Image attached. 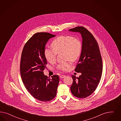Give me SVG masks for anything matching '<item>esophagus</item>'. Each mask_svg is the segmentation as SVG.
<instances>
[{"label":"esophagus","mask_w":121,"mask_h":121,"mask_svg":"<svg viewBox=\"0 0 121 121\" xmlns=\"http://www.w3.org/2000/svg\"><path fill=\"white\" fill-rule=\"evenodd\" d=\"M65 77H66V75H63L60 76V78H64Z\"/></svg>","instance_id":"esophagus-1"}]
</instances>
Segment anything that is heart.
<instances>
[{"label":"heart","instance_id":"b5f03b06","mask_svg":"<svg viewBox=\"0 0 121 121\" xmlns=\"http://www.w3.org/2000/svg\"><path fill=\"white\" fill-rule=\"evenodd\" d=\"M52 49L46 48L44 50V55L49 63L55 62L57 54L63 53L66 60L75 62L81 53L82 44L80 40L70 35H61L54 39L51 43ZM71 66L70 62L61 63L56 67L58 71H66Z\"/></svg>","mask_w":121,"mask_h":121}]
</instances>
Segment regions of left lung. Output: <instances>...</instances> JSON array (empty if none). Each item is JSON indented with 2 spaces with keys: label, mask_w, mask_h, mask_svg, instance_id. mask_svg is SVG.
Here are the masks:
<instances>
[{
  "label": "left lung",
  "mask_w": 121,
  "mask_h": 121,
  "mask_svg": "<svg viewBox=\"0 0 121 121\" xmlns=\"http://www.w3.org/2000/svg\"><path fill=\"white\" fill-rule=\"evenodd\" d=\"M81 33L82 49L75 71L81 75L79 77L72 75L71 86L72 94L79 98L91 95L97 88L102 75V61L97 42L88 29L78 26L69 30Z\"/></svg>",
  "instance_id": "8db88e82"
}]
</instances>
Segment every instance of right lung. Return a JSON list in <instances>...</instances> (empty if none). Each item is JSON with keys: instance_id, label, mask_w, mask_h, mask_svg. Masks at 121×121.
<instances>
[{"instance_id": "add662e5", "label": "right lung", "mask_w": 121, "mask_h": 121, "mask_svg": "<svg viewBox=\"0 0 121 121\" xmlns=\"http://www.w3.org/2000/svg\"><path fill=\"white\" fill-rule=\"evenodd\" d=\"M55 35L42 32L34 34L25 43L21 54V78L28 91L33 97L43 102L53 100L57 93L59 78L44 75L47 62L44 55L46 43Z\"/></svg>"}]
</instances>
